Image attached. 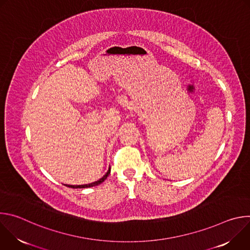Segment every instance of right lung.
Wrapping results in <instances>:
<instances>
[{"label":"right lung","instance_id":"add662e5","mask_svg":"<svg viewBox=\"0 0 250 250\" xmlns=\"http://www.w3.org/2000/svg\"><path fill=\"white\" fill-rule=\"evenodd\" d=\"M111 173V167L109 168V170H108V172H106L101 179H99L98 181H96V182H93V183H90V184H85V185H65V186H67V187H69V188H74V189H76V188H90V187H93V186H97V185H100L101 183H103L105 179H106V177L109 176V174Z\"/></svg>","mask_w":250,"mask_h":250}]
</instances>
